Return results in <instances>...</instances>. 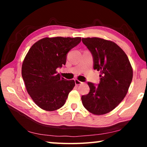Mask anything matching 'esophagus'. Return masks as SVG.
<instances>
[{"label":"esophagus","mask_w":147,"mask_h":147,"mask_svg":"<svg viewBox=\"0 0 147 147\" xmlns=\"http://www.w3.org/2000/svg\"><path fill=\"white\" fill-rule=\"evenodd\" d=\"M74 82H75V84H76V86H79V85H80V84H82V82L79 81L78 80H77V79L74 80Z\"/></svg>","instance_id":"obj_1"}]
</instances>
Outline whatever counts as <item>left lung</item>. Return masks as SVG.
<instances>
[{"label": "left lung", "instance_id": "obj_1", "mask_svg": "<svg viewBox=\"0 0 147 147\" xmlns=\"http://www.w3.org/2000/svg\"><path fill=\"white\" fill-rule=\"evenodd\" d=\"M82 41L93 56V69L100 73L98 85L88 82L90 91L82 96V101L89 112L103 115L125 97L132 80V68L125 53L114 42L98 38Z\"/></svg>", "mask_w": 147, "mask_h": 147}]
</instances>
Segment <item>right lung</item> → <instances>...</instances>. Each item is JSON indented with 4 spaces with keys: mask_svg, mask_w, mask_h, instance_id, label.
<instances>
[{
    "mask_svg": "<svg viewBox=\"0 0 147 147\" xmlns=\"http://www.w3.org/2000/svg\"><path fill=\"white\" fill-rule=\"evenodd\" d=\"M81 38H45L37 41L27 53L22 65V76L28 93L39 108L54 111L63 106L75 86L57 73L65 65L67 54Z\"/></svg>",
    "mask_w": 147,
    "mask_h": 147,
    "instance_id": "right-lung-1",
    "label": "right lung"
}]
</instances>
